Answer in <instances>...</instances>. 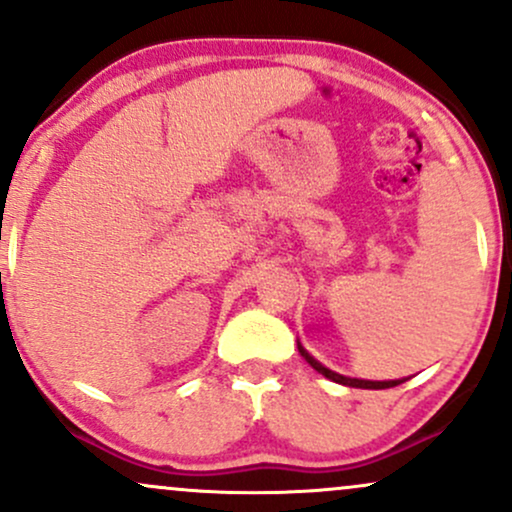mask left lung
Here are the masks:
<instances>
[{"instance_id":"1","label":"left lung","mask_w":512,"mask_h":512,"mask_svg":"<svg viewBox=\"0 0 512 512\" xmlns=\"http://www.w3.org/2000/svg\"><path fill=\"white\" fill-rule=\"evenodd\" d=\"M298 354H301L305 361H308L310 366L317 370V373L325 375L327 380H334V383L346 385V387H361V390H387V387H397V385H402L404 380H409V378H402V380H361V378H349V375H342V373H334V370L322 366V363L317 361L315 356H310L301 342H298Z\"/></svg>"}]
</instances>
